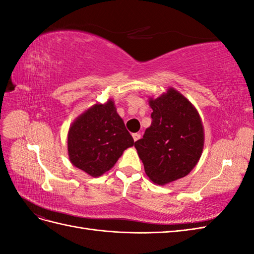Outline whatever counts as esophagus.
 <instances>
[{
    "label": "esophagus",
    "instance_id": "34e87169",
    "mask_svg": "<svg viewBox=\"0 0 254 254\" xmlns=\"http://www.w3.org/2000/svg\"><path fill=\"white\" fill-rule=\"evenodd\" d=\"M132 137H133L134 141H137V140H139L140 137H141V134L137 133V132H136V133H133V134H132Z\"/></svg>",
    "mask_w": 254,
    "mask_h": 254
}]
</instances>
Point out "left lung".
I'll list each match as a JSON object with an SVG mask.
<instances>
[{
	"mask_svg": "<svg viewBox=\"0 0 254 254\" xmlns=\"http://www.w3.org/2000/svg\"><path fill=\"white\" fill-rule=\"evenodd\" d=\"M151 125L134 143L149 179L159 186L187 176L203 149V127L197 110L178 91L150 99Z\"/></svg>",
	"mask_w": 254,
	"mask_h": 254,
	"instance_id": "1",
	"label": "left lung"
}]
</instances>
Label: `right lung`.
Here are the masks:
<instances>
[{"mask_svg": "<svg viewBox=\"0 0 254 254\" xmlns=\"http://www.w3.org/2000/svg\"><path fill=\"white\" fill-rule=\"evenodd\" d=\"M134 144L112 101L96 104L82 113L68 130L67 151L73 165L98 177L117 163Z\"/></svg>", "mask_w": 254, "mask_h": 254, "instance_id": "obj_1", "label": "right lung"}]
</instances>
